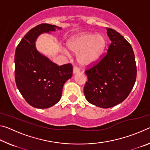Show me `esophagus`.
<instances>
[{
	"label": "esophagus",
	"mask_w": 150,
	"mask_h": 150,
	"mask_svg": "<svg viewBox=\"0 0 150 150\" xmlns=\"http://www.w3.org/2000/svg\"><path fill=\"white\" fill-rule=\"evenodd\" d=\"M79 71V68L77 67H76L75 66L74 67H73V73H77Z\"/></svg>",
	"instance_id": "1"
}]
</instances>
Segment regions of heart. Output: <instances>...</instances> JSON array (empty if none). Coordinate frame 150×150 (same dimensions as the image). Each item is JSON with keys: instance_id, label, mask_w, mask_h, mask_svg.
Returning a JSON list of instances; mask_svg holds the SVG:
<instances>
[{"instance_id": "1", "label": "heart", "mask_w": 150, "mask_h": 150, "mask_svg": "<svg viewBox=\"0 0 150 150\" xmlns=\"http://www.w3.org/2000/svg\"><path fill=\"white\" fill-rule=\"evenodd\" d=\"M106 41L101 35L83 33L71 38L67 43L69 49L78 54L77 60L81 65H88L97 60L105 47Z\"/></svg>"}]
</instances>
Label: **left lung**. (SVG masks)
I'll return each mask as SVG.
<instances>
[{
  "label": "left lung",
  "mask_w": 150,
  "mask_h": 150,
  "mask_svg": "<svg viewBox=\"0 0 150 150\" xmlns=\"http://www.w3.org/2000/svg\"><path fill=\"white\" fill-rule=\"evenodd\" d=\"M112 43L98 62L85 70L84 95L88 103L108 108L128 97L135 84L137 68L131 45L120 33L106 28Z\"/></svg>",
  "instance_id": "obj_1"
}]
</instances>
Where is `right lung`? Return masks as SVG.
<instances>
[{
    "mask_svg": "<svg viewBox=\"0 0 150 150\" xmlns=\"http://www.w3.org/2000/svg\"><path fill=\"white\" fill-rule=\"evenodd\" d=\"M55 29L61 28L49 24L38 25L24 35L15 52L16 86L26 102L37 108H50L59 102L63 85L73 75L71 63L57 65L35 48L39 35Z\"/></svg>",
    "mask_w": 150,
    "mask_h": 150,
    "instance_id": "right-lung-1",
    "label": "right lung"
}]
</instances>
